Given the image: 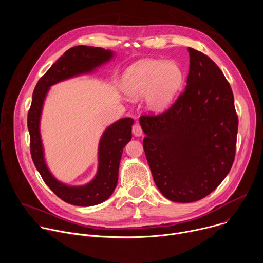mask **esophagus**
<instances>
[{
	"label": "esophagus",
	"mask_w": 263,
	"mask_h": 263,
	"mask_svg": "<svg viewBox=\"0 0 263 263\" xmlns=\"http://www.w3.org/2000/svg\"><path fill=\"white\" fill-rule=\"evenodd\" d=\"M132 133L133 135L135 136H141L142 135V129H141V126L138 124V123H135L132 127Z\"/></svg>",
	"instance_id": "obj_1"
}]
</instances>
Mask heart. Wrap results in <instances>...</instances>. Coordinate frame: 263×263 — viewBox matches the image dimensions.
I'll return each instance as SVG.
<instances>
[{"mask_svg":"<svg viewBox=\"0 0 263 263\" xmlns=\"http://www.w3.org/2000/svg\"><path fill=\"white\" fill-rule=\"evenodd\" d=\"M183 72L178 63L159 59H144L132 64L123 78V90L133 99L144 96L153 111H161L168 106L180 88Z\"/></svg>","mask_w":263,"mask_h":263,"instance_id":"1","label":"heart"}]
</instances>
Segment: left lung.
I'll return each mask as SVG.
<instances>
[{
  "label": "left lung",
  "mask_w": 263,
  "mask_h": 263,
  "mask_svg": "<svg viewBox=\"0 0 263 263\" xmlns=\"http://www.w3.org/2000/svg\"><path fill=\"white\" fill-rule=\"evenodd\" d=\"M187 85L160 115L139 119L143 149L160 193L191 203L211 194L230 172L238 118L231 86L205 54L189 48Z\"/></svg>",
  "instance_id": "obj_1"
}]
</instances>
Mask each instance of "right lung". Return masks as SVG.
<instances>
[{
  "label": "right lung",
  "instance_id": "1",
  "mask_svg": "<svg viewBox=\"0 0 263 263\" xmlns=\"http://www.w3.org/2000/svg\"><path fill=\"white\" fill-rule=\"evenodd\" d=\"M114 53L97 47L77 46L67 50L37 82L28 112L30 152L32 160L50 190L62 201L76 206H93L106 201L118 184L119 166L123 148L132 137L133 120L121 119L104 132L99 145V170L96 178L84 186H66L49 172L45 159L40 133L43 104L49 87L59 81L89 72L107 62Z\"/></svg>",
  "mask_w": 263,
  "mask_h": 263
}]
</instances>
